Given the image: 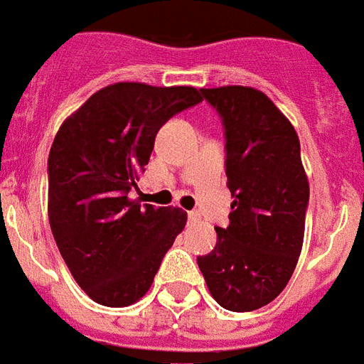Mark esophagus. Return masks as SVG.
<instances>
[{
	"mask_svg": "<svg viewBox=\"0 0 364 364\" xmlns=\"http://www.w3.org/2000/svg\"><path fill=\"white\" fill-rule=\"evenodd\" d=\"M188 219H190V223H198V221H200V213H198V211H190V213H188Z\"/></svg>",
	"mask_w": 364,
	"mask_h": 364,
	"instance_id": "34e87169",
	"label": "esophagus"
}]
</instances>
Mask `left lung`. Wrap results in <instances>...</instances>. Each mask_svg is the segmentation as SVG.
Instances as JSON below:
<instances>
[{
	"label": "left lung",
	"mask_w": 364,
	"mask_h": 364,
	"mask_svg": "<svg viewBox=\"0 0 364 364\" xmlns=\"http://www.w3.org/2000/svg\"><path fill=\"white\" fill-rule=\"evenodd\" d=\"M225 129V174L235 198L213 251L198 257L213 300L231 311L267 306L284 290L304 243L310 202L300 139L267 95L245 86L200 90Z\"/></svg>",
	"instance_id": "obj_1"
}]
</instances>
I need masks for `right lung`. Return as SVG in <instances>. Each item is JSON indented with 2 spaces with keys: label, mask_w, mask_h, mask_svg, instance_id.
Masks as SVG:
<instances>
[{
  "label": "right lung",
  "mask_w": 364,
  "mask_h": 364,
  "mask_svg": "<svg viewBox=\"0 0 364 364\" xmlns=\"http://www.w3.org/2000/svg\"><path fill=\"white\" fill-rule=\"evenodd\" d=\"M200 90L119 82L64 121L48 154V221L80 288L123 308L151 288L186 211L131 200L159 129L200 104Z\"/></svg>",
  "instance_id": "add662e5"
}]
</instances>
